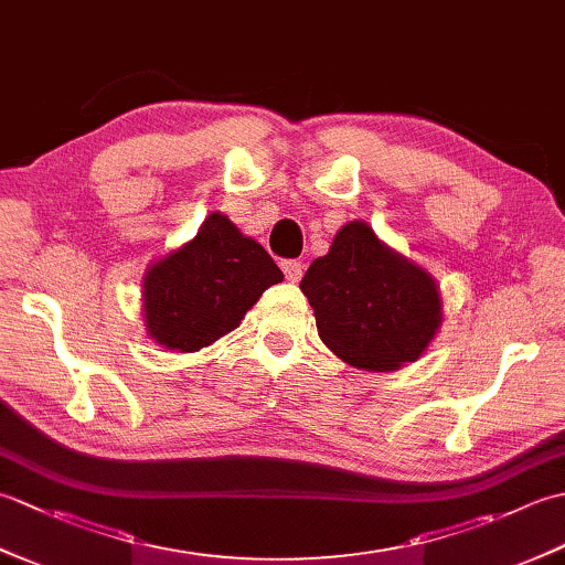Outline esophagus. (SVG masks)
<instances>
[{
	"label": "esophagus",
	"instance_id": "esophagus-1",
	"mask_svg": "<svg viewBox=\"0 0 565 565\" xmlns=\"http://www.w3.org/2000/svg\"><path fill=\"white\" fill-rule=\"evenodd\" d=\"M281 271H284V276H286V281L296 284V281L303 276V262H298V259H284V262H281Z\"/></svg>",
	"mask_w": 565,
	"mask_h": 565
}]
</instances>
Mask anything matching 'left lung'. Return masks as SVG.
Masks as SVG:
<instances>
[{
    "mask_svg": "<svg viewBox=\"0 0 565 565\" xmlns=\"http://www.w3.org/2000/svg\"><path fill=\"white\" fill-rule=\"evenodd\" d=\"M301 291L316 310L320 340L366 371L415 362L441 322L431 276L359 221L347 223L328 255L310 264Z\"/></svg>",
    "mask_w": 565,
    "mask_h": 565,
    "instance_id": "obj_1",
    "label": "left lung"
}]
</instances>
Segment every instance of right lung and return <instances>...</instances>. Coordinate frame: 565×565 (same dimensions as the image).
I'll list each match as a JSON object with an SVG mask.
<instances>
[{
    "mask_svg": "<svg viewBox=\"0 0 565 565\" xmlns=\"http://www.w3.org/2000/svg\"><path fill=\"white\" fill-rule=\"evenodd\" d=\"M284 279L269 252L221 213L146 274V326L167 350L196 352L235 330L257 298Z\"/></svg>",
    "mask_w": 565,
    "mask_h": 565,
    "instance_id": "right-lung-1",
    "label": "right lung"
}]
</instances>
